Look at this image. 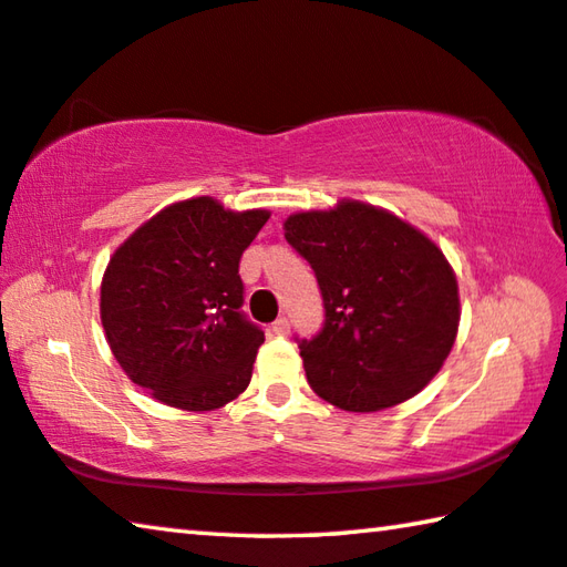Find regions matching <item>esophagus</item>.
Wrapping results in <instances>:
<instances>
[{
    "label": "esophagus",
    "instance_id": "1",
    "mask_svg": "<svg viewBox=\"0 0 567 567\" xmlns=\"http://www.w3.org/2000/svg\"><path fill=\"white\" fill-rule=\"evenodd\" d=\"M272 332L280 334V338H282V334L290 332V320H287V318H277V320L272 322Z\"/></svg>",
    "mask_w": 567,
    "mask_h": 567
}]
</instances>
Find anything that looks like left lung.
I'll list each match as a JSON object with an SVG mask.
<instances>
[{"mask_svg": "<svg viewBox=\"0 0 567 567\" xmlns=\"http://www.w3.org/2000/svg\"><path fill=\"white\" fill-rule=\"evenodd\" d=\"M318 277L324 324L297 340L310 388L348 412H378L427 385L453 350L457 280L443 249L388 209L342 199L285 219Z\"/></svg>", "mask_w": 567, "mask_h": 567, "instance_id": "obj_1", "label": "left lung"}]
</instances>
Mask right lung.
<instances>
[{
  "instance_id": "right-lung-1",
  "label": "right lung",
  "mask_w": 567,
  "mask_h": 567,
  "mask_svg": "<svg viewBox=\"0 0 567 567\" xmlns=\"http://www.w3.org/2000/svg\"><path fill=\"white\" fill-rule=\"evenodd\" d=\"M267 219V209L233 213L213 197H192L114 249L100 315L134 385L189 412L217 410L245 392L265 332L239 310V257Z\"/></svg>"
}]
</instances>
